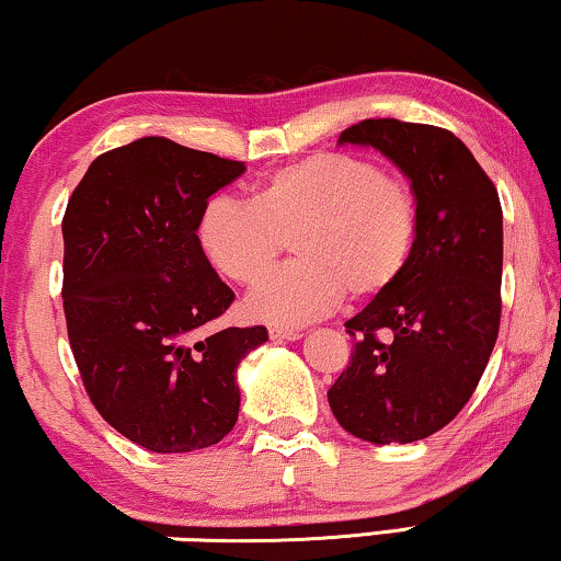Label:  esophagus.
<instances>
[{
  "mask_svg": "<svg viewBox=\"0 0 561 561\" xmlns=\"http://www.w3.org/2000/svg\"><path fill=\"white\" fill-rule=\"evenodd\" d=\"M270 337L274 342H291V340H302V332L299 330H282V328H272Z\"/></svg>",
  "mask_w": 561,
  "mask_h": 561,
  "instance_id": "obj_1",
  "label": "esophagus"
}]
</instances>
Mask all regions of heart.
I'll use <instances>...</instances> for the list:
<instances>
[{"label": "heart", "mask_w": 561, "mask_h": 561, "mask_svg": "<svg viewBox=\"0 0 561 561\" xmlns=\"http://www.w3.org/2000/svg\"><path fill=\"white\" fill-rule=\"evenodd\" d=\"M287 239L295 262L249 291L259 322L299 328L340 299H370L403 277L417 239L411 183L350 153H314L266 175L254 201L219 196L201 214L198 241L216 270L252 284Z\"/></svg>", "instance_id": "1"}]
</instances>
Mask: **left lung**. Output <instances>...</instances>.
Returning <instances> with one entry per match:
<instances>
[{
    "label": "left lung",
    "mask_w": 561,
    "mask_h": 561,
    "mask_svg": "<svg viewBox=\"0 0 561 561\" xmlns=\"http://www.w3.org/2000/svg\"><path fill=\"white\" fill-rule=\"evenodd\" d=\"M340 144L373 146L408 175L417 239L403 277L345 322L353 360L328 390L337 423L388 446L428 438L473 396L501 320L504 221L496 186L454 133L363 121ZM388 329L391 340H377Z\"/></svg>",
    "instance_id": "obj_1"
}]
</instances>
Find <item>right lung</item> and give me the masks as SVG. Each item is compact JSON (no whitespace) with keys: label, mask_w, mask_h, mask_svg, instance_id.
Here are the masks:
<instances>
[{"label":"right lung","mask_w":561,"mask_h":561,"mask_svg":"<svg viewBox=\"0 0 561 561\" xmlns=\"http://www.w3.org/2000/svg\"><path fill=\"white\" fill-rule=\"evenodd\" d=\"M247 165L148 136L98 156L62 219V305L98 413L153 454L219 443L239 417L237 367L266 328L214 320L233 302L198 241L208 196Z\"/></svg>","instance_id":"right-lung-1"}]
</instances>
